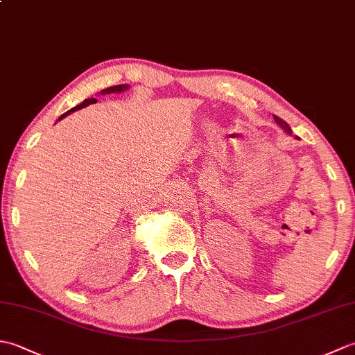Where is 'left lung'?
I'll list each match as a JSON object with an SVG mask.
<instances>
[{
    "mask_svg": "<svg viewBox=\"0 0 355 355\" xmlns=\"http://www.w3.org/2000/svg\"><path fill=\"white\" fill-rule=\"evenodd\" d=\"M275 117V122L282 128V130L286 132V134H291V128H290V125L285 122V120H282L281 117H277V116H273Z\"/></svg>",
    "mask_w": 355,
    "mask_h": 355,
    "instance_id": "obj_1",
    "label": "left lung"
}]
</instances>
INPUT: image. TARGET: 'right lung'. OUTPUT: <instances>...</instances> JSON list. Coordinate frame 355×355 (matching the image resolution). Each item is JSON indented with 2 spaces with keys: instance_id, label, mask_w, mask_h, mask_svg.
I'll return each instance as SVG.
<instances>
[{
  "instance_id": "add662e5",
  "label": "right lung",
  "mask_w": 355,
  "mask_h": 355,
  "mask_svg": "<svg viewBox=\"0 0 355 355\" xmlns=\"http://www.w3.org/2000/svg\"><path fill=\"white\" fill-rule=\"evenodd\" d=\"M130 88V85L128 84H122V85H114V87H110V88H105V89H102L101 92V94H111V93H122V92H125V89H128ZM97 101L96 99H85L84 102L82 103H79L78 107H74V108H71V110H69L65 112V114H62L61 117H59L58 120H62L65 116H69L70 112H74V111H78V110H80V108H85V107H88L89 103H96Z\"/></svg>"
}]
</instances>
